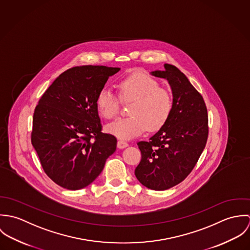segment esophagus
<instances>
[{"label":"esophagus","instance_id":"obj_1","mask_svg":"<svg viewBox=\"0 0 250 250\" xmlns=\"http://www.w3.org/2000/svg\"><path fill=\"white\" fill-rule=\"evenodd\" d=\"M128 146V143H126V142H124V141H118L117 142V147L119 148V149H123V148H125V147H127Z\"/></svg>","mask_w":250,"mask_h":250}]
</instances>
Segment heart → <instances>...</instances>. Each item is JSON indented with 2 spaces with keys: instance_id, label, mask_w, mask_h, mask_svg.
Here are the masks:
<instances>
[{
  "instance_id": "obj_1",
  "label": "heart",
  "mask_w": 250,
  "mask_h": 250,
  "mask_svg": "<svg viewBox=\"0 0 250 250\" xmlns=\"http://www.w3.org/2000/svg\"><path fill=\"white\" fill-rule=\"evenodd\" d=\"M117 87L122 101H134L130 108L132 116L108 124L106 128L108 134L119 140H131L146 128L154 132L167 123L172 110V97L167 89L159 86L155 79L142 72H134L122 79ZM96 106L99 113L110 120L118 115L120 102L110 90L104 88L97 96Z\"/></svg>"
}]
</instances>
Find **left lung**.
Wrapping results in <instances>:
<instances>
[{"instance_id":"1","label":"left lung","mask_w":250,"mask_h":250,"mask_svg":"<svg viewBox=\"0 0 250 250\" xmlns=\"http://www.w3.org/2000/svg\"><path fill=\"white\" fill-rule=\"evenodd\" d=\"M151 75L166 79L172 91V110L167 123L149 139L138 143L142 161L135 175L144 187L168 189L195 167L208 138V112L201 94L184 73L171 64Z\"/></svg>"}]
</instances>
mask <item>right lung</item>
Instances as JSON below:
<instances>
[{"instance_id": "1", "label": "right lung", "mask_w": 250, "mask_h": 250, "mask_svg": "<svg viewBox=\"0 0 250 250\" xmlns=\"http://www.w3.org/2000/svg\"><path fill=\"white\" fill-rule=\"evenodd\" d=\"M119 70L72 67L53 82L36 106L32 144L45 173L64 188L87 187L116 150V138L101 132L96 99L107 79Z\"/></svg>"}]
</instances>
